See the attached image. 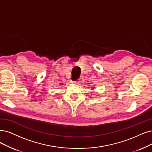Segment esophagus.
<instances>
[{
	"label": "esophagus",
	"mask_w": 152,
	"mask_h": 152,
	"mask_svg": "<svg viewBox=\"0 0 152 152\" xmlns=\"http://www.w3.org/2000/svg\"><path fill=\"white\" fill-rule=\"evenodd\" d=\"M72 83H79V81H78V80H76V81H72Z\"/></svg>",
	"instance_id": "1"
}]
</instances>
